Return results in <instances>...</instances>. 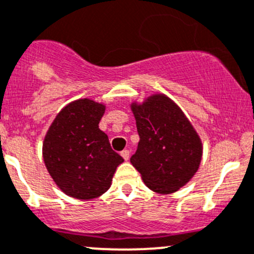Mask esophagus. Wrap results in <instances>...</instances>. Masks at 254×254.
<instances>
[{
    "instance_id": "obj_1",
    "label": "esophagus",
    "mask_w": 254,
    "mask_h": 254,
    "mask_svg": "<svg viewBox=\"0 0 254 254\" xmlns=\"http://www.w3.org/2000/svg\"><path fill=\"white\" fill-rule=\"evenodd\" d=\"M120 155H122L123 159H124L125 161H127V160H129V157H130V151H129V150H123V151L120 152Z\"/></svg>"
}]
</instances>
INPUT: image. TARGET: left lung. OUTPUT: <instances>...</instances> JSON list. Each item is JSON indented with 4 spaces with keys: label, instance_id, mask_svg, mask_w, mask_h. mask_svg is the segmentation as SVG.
<instances>
[{
    "label": "left lung",
    "instance_id": "obj_1",
    "mask_svg": "<svg viewBox=\"0 0 254 254\" xmlns=\"http://www.w3.org/2000/svg\"><path fill=\"white\" fill-rule=\"evenodd\" d=\"M140 141L132 166L151 191L174 193L192 179L202 159V141L179 105L156 93L132 102Z\"/></svg>",
    "mask_w": 254,
    "mask_h": 254
}]
</instances>
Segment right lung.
Wrapping results in <instances>:
<instances>
[{"label":"right lung","mask_w":254,"mask_h":254,"mask_svg":"<svg viewBox=\"0 0 254 254\" xmlns=\"http://www.w3.org/2000/svg\"><path fill=\"white\" fill-rule=\"evenodd\" d=\"M105 104L89 98L65 105L43 140L44 165L57 186L73 198L92 200L107 192L124 161L99 129Z\"/></svg>","instance_id":"1"}]
</instances>
